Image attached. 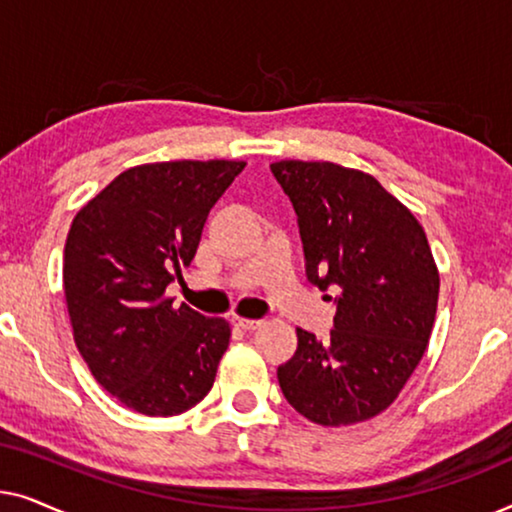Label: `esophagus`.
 <instances>
[{
  "instance_id": "obj_1",
  "label": "esophagus",
  "mask_w": 512,
  "mask_h": 512,
  "mask_svg": "<svg viewBox=\"0 0 512 512\" xmlns=\"http://www.w3.org/2000/svg\"><path fill=\"white\" fill-rule=\"evenodd\" d=\"M235 324L240 326L242 331H256V328H261L263 321H258V319H242V317H237V319H235Z\"/></svg>"
}]
</instances>
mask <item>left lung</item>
Listing matches in <instances>:
<instances>
[{
    "label": "left lung",
    "instance_id": "8db88e82",
    "mask_svg": "<svg viewBox=\"0 0 512 512\" xmlns=\"http://www.w3.org/2000/svg\"><path fill=\"white\" fill-rule=\"evenodd\" d=\"M270 170L298 214L307 279L342 291L326 340L296 328L279 387L314 424L366 422L396 401L429 345L440 277L426 233L366 172L305 160Z\"/></svg>",
    "mask_w": 512,
    "mask_h": 512
}]
</instances>
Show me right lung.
<instances>
[{"mask_svg":"<svg viewBox=\"0 0 512 512\" xmlns=\"http://www.w3.org/2000/svg\"><path fill=\"white\" fill-rule=\"evenodd\" d=\"M244 165L130 167L74 216L62 263L74 342L95 380L139 415H181L212 389L230 324L174 307L165 289L191 265L209 209Z\"/></svg>","mask_w":512,"mask_h":512,"instance_id":"1","label":"right lung"}]
</instances>
